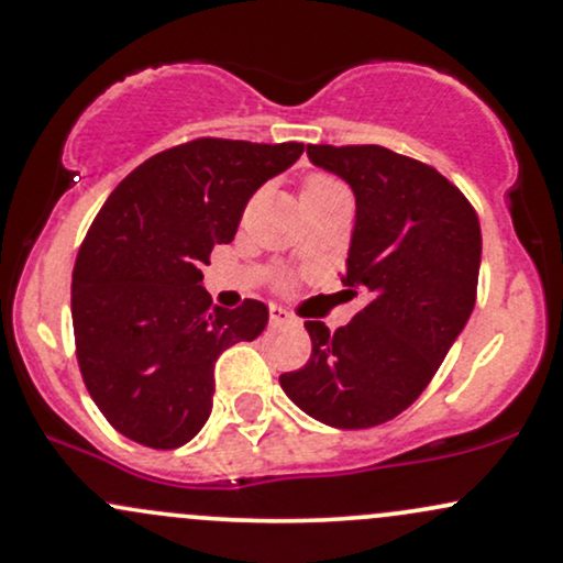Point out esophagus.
<instances>
[{"mask_svg":"<svg viewBox=\"0 0 563 563\" xmlns=\"http://www.w3.org/2000/svg\"><path fill=\"white\" fill-rule=\"evenodd\" d=\"M269 322H273V325H283V322H290V314L286 312V309L283 307H269Z\"/></svg>","mask_w":563,"mask_h":563,"instance_id":"obj_1","label":"esophagus"}]
</instances>
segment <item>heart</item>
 <instances>
[{
    "label": "heart",
    "mask_w": 563,
    "mask_h": 563,
    "mask_svg": "<svg viewBox=\"0 0 563 563\" xmlns=\"http://www.w3.org/2000/svg\"><path fill=\"white\" fill-rule=\"evenodd\" d=\"M335 190H344L339 183H335L333 177H328V174H309L307 179L301 183V198H309V196H328V192H335Z\"/></svg>",
    "instance_id": "obj_1"
}]
</instances>
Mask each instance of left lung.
<instances>
[{
	"mask_svg": "<svg viewBox=\"0 0 563 563\" xmlns=\"http://www.w3.org/2000/svg\"><path fill=\"white\" fill-rule=\"evenodd\" d=\"M357 200L344 286L367 303L331 333L307 320V365L283 373L290 402L335 429H371L407 410L474 312L479 217L434 166L380 145H307Z\"/></svg>",
	"mask_w": 563,
	"mask_h": 563,
	"instance_id": "1",
	"label": "left lung"
}]
</instances>
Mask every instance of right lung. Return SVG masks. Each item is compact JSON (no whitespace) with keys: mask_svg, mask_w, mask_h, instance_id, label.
<instances>
[{"mask_svg":"<svg viewBox=\"0 0 563 563\" xmlns=\"http://www.w3.org/2000/svg\"><path fill=\"white\" fill-rule=\"evenodd\" d=\"M303 153L301 142L200 137L121 179L84 238L70 283L76 360L89 397L119 434L153 450L203 429L214 365L267 325L262 301L211 307L200 283L249 198Z\"/></svg>","mask_w":563,"mask_h":563,"instance_id":"obj_1","label":"right lung"}]
</instances>
